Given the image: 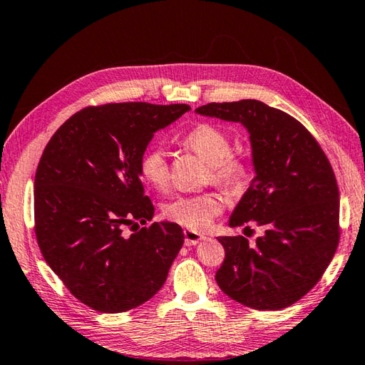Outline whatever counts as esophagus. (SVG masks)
Returning a JSON list of instances; mask_svg holds the SVG:
<instances>
[{"label": "esophagus", "mask_w": 365, "mask_h": 365, "mask_svg": "<svg viewBox=\"0 0 365 365\" xmlns=\"http://www.w3.org/2000/svg\"><path fill=\"white\" fill-rule=\"evenodd\" d=\"M203 239H206L205 236H201V234H198V232H195V231H190V230H185L184 231V244L185 245H197L200 240H203Z\"/></svg>", "instance_id": "esophagus-1"}]
</instances>
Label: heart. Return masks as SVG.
Segmentation results:
<instances>
[{
    "label": "heart",
    "instance_id": "b5f03b06",
    "mask_svg": "<svg viewBox=\"0 0 365 365\" xmlns=\"http://www.w3.org/2000/svg\"><path fill=\"white\" fill-rule=\"evenodd\" d=\"M181 143L185 150L207 162V181H212L225 190H237L244 184L248 162L244 156L231 151L230 137L220 128L209 123L197 125L182 137ZM139 172L153 189L165 190L170 184V165L165 151L160 147H150L140 158ZM220 210V197L214 192H203L170 200L162 207V214L167 220L190 231H203Z\"/></svg>",
    "mask_w": 365,
    "mask_h": 365
}]
</instances>
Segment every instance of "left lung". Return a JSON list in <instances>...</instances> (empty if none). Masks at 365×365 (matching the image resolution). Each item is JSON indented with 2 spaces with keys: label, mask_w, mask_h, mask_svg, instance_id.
I'll return each instance as SVG.
<instances>
[{
  "label": "left lung",
  "mask_w": 365,
  "mask_h": 365,
  "mask_svg": "<svg viewBox=\"0 0 365 365\" xmlns=\"http://www.w3.org/2000/svg\"><path fill=\"white\" fill-rule=\"evenodd\" d=\"M197 112L248 129L256 176L230 226L251 222L264 230L255 245L244 236L218 237L225 261L215 273L217 284L253 309H284L317 284L337 250L341 223L333 167L297 118L262 101L209 103Z\"/></svg>",
  "instance_id": "obj_1"
}]
</instances>
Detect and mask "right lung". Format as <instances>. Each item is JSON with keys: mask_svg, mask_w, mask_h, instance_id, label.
Listing matches in <instances>:
<instances>
[{"mask_svg": "<svg viewBox=\"0 0 365 365\" xmlns=\"http://www.w3.org/2000/svg\"><path fill=\"white\" fill-rule=\"evenodd\" d=\"M189 109L87 106L46 143L34 181L36 239L63 286L93 311L125 312L148 302L180 253L181 226L150 223L155 206L143 193L139 162L155 133Z\"/></svg>", "mask_w": 365, "mask_h": 365, "instance_id": "add662e5", "label": "right lung"}]
</instances>
